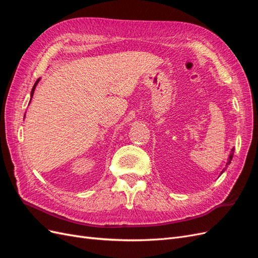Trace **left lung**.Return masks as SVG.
<instances>
[{"label":"left lung","mask_w":258,"mask_h":258,"mask_svg":"<svg viewBox=\"0 0 258 258\" xmlns=\"http://www.w3.org/2000/svg\"><path fill=\"white\" fill-rule=\"evenodd\" d=\"M233 152H235V148H232V150H231V153H230V155H229V159H228L227 165H226V166H228L229 163L231 162V159H232V157H233Z\"/></svg>","instance_id":"obj_1"}]
</instances>
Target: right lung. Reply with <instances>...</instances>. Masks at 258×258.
Here are the masks:
<instances>
[{
	"mask_svg": "<svg viewBox=\"0 0 258 258\" xmlns=\"http://www.w3.org/2000/svg\"><path fill=\"white\" fill-rule=\"evenodd\" d=\"M38 81H40V80H37V81L35 82V84H34V86H33V88H32V91H31V99H32V97H33V93H34V89H35V87H36V85H37ZM30 102H31V100H30Z\"/></svg>",
	"mask_w": 258,
	"mask_h": 258,
	"instance_id": "add662e5",
	"label": "right lung"
}]
</instances>
